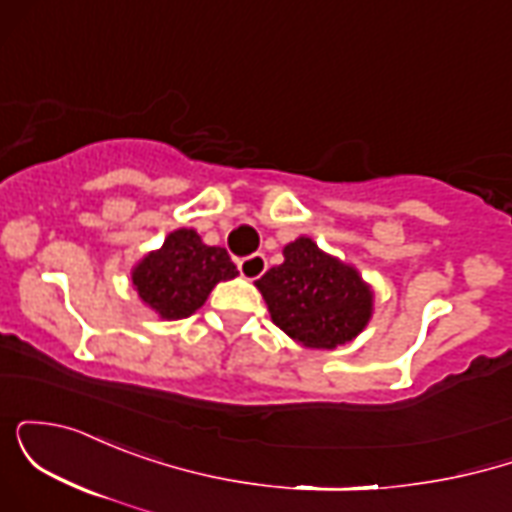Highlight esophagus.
Listing matches in <instances>:
<instances>
[{"mask_svg": "<svg viewBox=\"0 0 512 512\" xmlns=\"http://www.w3.org/2000/svg\"><path fill=\"white\" fill-rule=\"evenodd\" d=\"M238 269L245 279H260V276L267 272V257H264L262 252H255V255L240 260Z\"/></svg>", "mask_w": 512, "mask_h": 512, "instance_id": "1", "label": "esophagus"}]
</instances>
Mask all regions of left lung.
<instances>
[{
  "mask_svg": "<svg viewBox=\"0 0 512 512\" xmlns=\"http://www.w3.org/2000/svg\"><path fill=\"white\" fill-rule=\"evenodd\" d=\"M284 257V264L257 279L274 325L313 349L351 342L373 305L356 269L325 255L310 238L286 245Z\"/></svg>",
  "mask_w": 512,
  "mask_h": 512,
  "instance_id": "1",
  "label": "left lung"
}]
</instances>
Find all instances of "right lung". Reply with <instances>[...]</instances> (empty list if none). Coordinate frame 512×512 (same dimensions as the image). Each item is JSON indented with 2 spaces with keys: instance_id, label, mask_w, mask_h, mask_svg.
I'll use <instances>...</instances> for the list:
<instances>
[{
  "instance_id": "add662e5",
  "label": "right lung",
  "mask_w": 512,
  "mask_h": 512,
  "mask_svg": "<svg viewBox=\"0 0 512 512\" xmlns=\"http://www.w3.org/2000/svg\"><path fill=\"white\" fill-rule=\"evenodd\" d=\"M238 274L223 248H209L190 228L170 233L161 250L146 255L134 269L132 284L146 305L166 320L192 315L219 281Z\"/></svg>"
}]
</instances>
